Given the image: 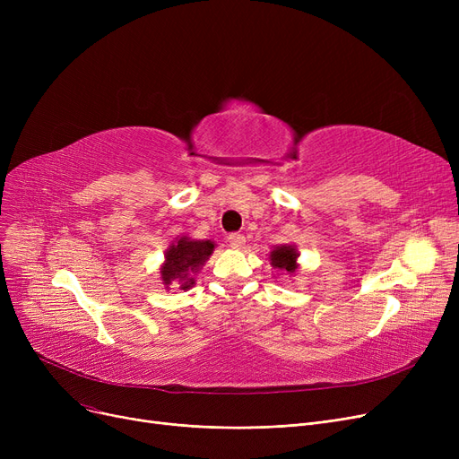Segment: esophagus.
Masks as SVG:
<instances>
[{
  "label": "esophagus",
  "mask_w": 459,
  "mask_h": 459,
  "mask_svg": "<svg viewBox=\"0 0 459 459\" xmlns=\"http://www.w3.org/2000/svg\"><path fill=\"white\" fill-rule=\"evenodd\" d=\"M229 244H230V247H234V249H239L242 247L244 244H246V238L242 236V234H238V232H232V234H229Z\"/></svg>",
  "instance_id": "34e87169"
}]
</instances>
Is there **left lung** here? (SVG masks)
Wrapping results in <instances>:
<instances>
[{
  "instance_id": "obj_1",
  "label": "left lung",
  "mask_w": 459,
  "mask_h": 459,
  "mask_svg": "<svg viewBox=\"0 0 459 459\" xmlns=\"http://www.w3.org/2000/svg\"><path fill=\"white\" fill-rule=\"evenodd\" d=\"M298 249L294 246H277L273 247V251L270 253V262L272 266L277 270V272H286V273H296L298 270Z\"/></svg>"
}]
</instances>
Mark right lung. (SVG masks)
Segmentation results:
<instances>
[{"instance_id":"add662e5","label":"right lung","mask_w":459,"mask_h":459,"mask_svg":"<svg viewBox=\"0 0 459 459\" xmlns=\"http://www.w3.org/2000/svg\"><path fill=\"white\" fill-rule=\"evenodd\" d=\"M215 244L210 239H191L187 236L177 238V242L165 251V262L161 266V281L165 288L171 284L180 286V290H189L195 284V275L208 256L213 253Z\"/></svg>"}]
</instances>
